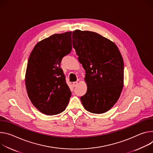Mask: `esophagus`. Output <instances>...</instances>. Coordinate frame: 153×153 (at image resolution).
<instances>
[{"mask_svg": "<svg viewBox=\"0 0 153 153\" xmlns=\"http://www.w3.org/2000/svg\"><path fill=\"white\" fill-rule=\"evenodd\" d=\"M78 82L77 81H75V82H73V83H72V84H73V86H74V87H75V86H76L78 85Z\"/></svg>", "mask_w": 153, "mask_h": 153, "instance_id": "esophagus-1", "label": "esophagus"}]
</instances>
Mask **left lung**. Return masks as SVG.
<instances>
[{
	"mask_svg": "<svg viewBox=\"0 0 153 153\" xmlns=\"http://www.w3.org/2000/svg\"><path fill=\"white\" fill-rule=\"evenodd\" d=\"M72 45L85 70L87 92L80 99L94 114L111 109L120 98L124 84V63L116 44L100 34L75 30Z\"/></svg>",
	"mask_w": 153,
	"mask_h": 153,
	"instance_id": "1",
	"label": "left lung"
}]
</instances>
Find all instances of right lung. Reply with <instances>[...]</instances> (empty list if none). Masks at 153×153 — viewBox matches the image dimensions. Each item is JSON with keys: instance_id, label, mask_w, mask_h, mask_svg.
I'll return each mask as SVG.
<instances>
[{"instance_id": "right-lung-1", "label": "right lung", "mask_w": 153, "mask_h": 153, "mask_svg": "<svg viewBox=\"0 0 153 153\" xmlns=\"http://www.w3.org/2000/svg\"><path fill=\"white\" fill-rule=\"evenodd\" d=\"M72 31L54 34L38 42L28 58L25 83L31 102L45 115L63 112L71 96L60 64L72 50Z\"/></svg>"}]
</instances>
